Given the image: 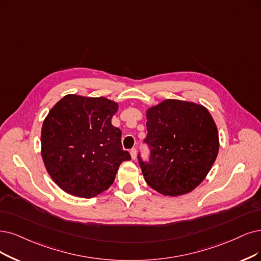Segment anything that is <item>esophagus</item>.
<instances>
[{
    "label": "esophagus",
    "mask_w": 261,
    "mask_h": 261,
    "mask_svg": "<svg viewBox=\"0 0 261 261\" xmlns=\"http://www.w3.org/2000/svg\"><path fill=\"white\" fill-rule=\"evenodd\" d=\"M130 155H131V158H132L133 160H136V158H137V149H136V148L131 149V150H130Z\"/></svg>",
    "instance_id": "obj_1"
}]
</instances>
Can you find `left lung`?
Listing matches in <instances>:
<instances>
[{
  "label": "left lung",
  "instance_id": "1",
  "mask_svg": "<svg viewBox=\"0 0 261 261\" xmlns=\"http://www.w3.org/2000/svg\"><path fill=\"white\" fill-rule=\"evenodd\" d=\"M148 162L140 159L145 181L159 194L178 197L197 188L219 150L216 123L205 106L167 99L146 111Z\"/></svg>",
  "mask_w": 261,
  "mask_h": 261
}]
</instances>
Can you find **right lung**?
Wrapping results in <instances>:
<instances>
[{"label":"right lung","mask_w":261,"mask_h":261,"mask_svg":"<svg viewBox=\"0 0 261 261\" xmlns=\"http://www.w3.org/2000/svg\"><path fill=\"white\" fill-rule=\"evenodd\" d=\"M118 103L99 96L66 94L44 119L42 158L53 180L66 194L90 199L108 190L121 162V131L112 124Z\"/></svg>","instance_id":"add662e5"}]
</instances>
